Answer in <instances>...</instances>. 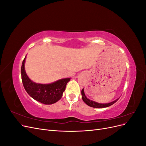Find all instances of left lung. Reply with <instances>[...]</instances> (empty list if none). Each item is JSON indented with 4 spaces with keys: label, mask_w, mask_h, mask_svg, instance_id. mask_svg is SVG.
<instances>
[{
    "label": "left lung",
    "mask_w": 146,
    "mask_h": 146,
    "mask_svg": "<svg viewBox=\"0 0 146 146\" xmlns=\"http://www.w3.org/2000/svg\"><path fill=\"white\" fill-rule=\"evenodd\" d=\"M82 99H83L84 102H85L86 105H88V106H90V107H93V108H106V107H110V106H111V105H112L113 104L115 103L116 102H117V100L119 99H117L111 102L107 103V104L98 103V102H97L90 100L87 98V97L85 95V91H84V88L82 90Z\"/></svg>",
    "instance_id": "8db88e82"
}]
</instances>
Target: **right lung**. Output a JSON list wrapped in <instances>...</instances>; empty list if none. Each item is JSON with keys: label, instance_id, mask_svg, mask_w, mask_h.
I'll use <instances>...</instances> for the list:
<instances>
[{"label": "right lung", "instance_id": "1", "mask_svg": "<svg viewBox=\"0 0 146 146\" xmlns=\"http://www.w3.org/2000/svg\"><path fill=\"white\" fill-rule=\"evenodd\" d=\"M26 56L21 66L22 81L25 91L32 98L45 105H51L58 102L63 96L66 85L70 78H61L48 84L35 83L27 76L25 70Z\"/></svg>", "mask_w": 146, "mask_h": 146}]
</instances>
